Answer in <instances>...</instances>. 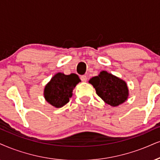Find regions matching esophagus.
Returning <instances> with one entry per match:
<instances>
[{
    "instance_id": "1",
    "label": "esophagus",
    "mask_w": 160,
    "mask_h": 160,
    "mask_svg": "<svg viewBox=\"0 0 160 160\" xmlns=\"http://www.w3.org/2000/svg\"><path fill=\"white\" fill-rule=\"evenodd\" d=\"M80 78H81V80L82 81V82H86L87 81V79H88V77H87V76L86 75H83V76H82L80 77Z\"/></svg>"
}]
</instances>
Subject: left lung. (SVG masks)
<instances>
[{
    "mask_svg": "<svg viewBox=\"0 0 160 160\" xmlns=\"http://www.w3.org/2000/svg\"><path fill=\"white\" fill-rule=\"evenodd\" d=\"M89 83L95 88L96 94L112 107H117L128 100L129 90L127 83L107 71H101L98 76L90 78Z\"/></svg>",
    "mask_w": 160,
    "mask_h": 160,
    "instance_id": "8db88e82",
    "label": "left lung"
}]
</instances>
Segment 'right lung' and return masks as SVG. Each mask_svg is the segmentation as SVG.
<instances>
[{"label": "right lung", "instance_id": "add662e5", "mask_svg": "<svg viewBox=\"0 0 160 160\" xmlns=\"http://www.w3.org/2000/svg\"><path fill=\"white\" fill-rule=\"evenodd\" d=\"M80 82V78L76 74L65 75L63 72H58L45 86V100L56 108L63 107L70 101L72 96V90Z\"/></svg>", "mask_w": 160, "mask_h": 160}]
</instances>
